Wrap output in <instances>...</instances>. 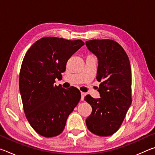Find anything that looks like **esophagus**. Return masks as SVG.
I'll return each instance as SVG.
<instances>
[{
    "label": "esophagus",
    "mask_w": 155,
    "mask_h": 155,
    "mask_svg": "<svg viewBox=\"0 0 155 155\" xmlns=\"http://www.w3.org/2000/svg\"><path fill=\"white\" fill-rule=\"evenodd\" d=\"M85 93H84V92H83V91H81V101H84V98H85Z\"/></svg>",
    "instance_id": "1"
}]
</instances>
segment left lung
Segmentation results:
<instances>
[{
  "label": "left lung",
  "instance_id": "1",
  "mask_svg": "<svg viewBox=\"0 0 155 155\" xmlns=\"http://www.w3.org/2000/svg\"><path fill=\"white\" fill-rule=\"evenodd\" d=\"M98 57L96 79L100 98L87 95L85 101L92 107L86 119L88 130L94 134L112 135L122 125L132 102L130 61L122 47L112 40H91L85 42Z\"/></svg>",
  "mask_w": 155,
  "mask_h": 155
}]
</instances>
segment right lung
Returning <instances> with one entry per match:
<instances>
[{"instance_id": "right-lung-1", "label": "right lung", "mask_w": 155, "mask_h": 155, "mask_svg": "<svg viewBox=\"0 0 155 155\" xmlns=\"http://www.w3.org/2000/svg\"><path fill=\"white\" fill-rule=\"evenodd\" d=\"M85 43L46 37L28 50L21 65L19 87L23 109L34 130L45 137L59 135L79 103L81 91L54 85L62 77L68 60Z\"/></svg>"}]
</instances>
